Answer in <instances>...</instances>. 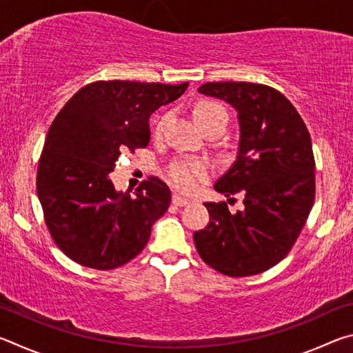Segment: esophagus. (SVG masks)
I'll return each mask as SVG.
<instances>
[{
  "mask_svg": "<svg viewBox=\"0 0 353 353\" xmlns=\"http://www.w3.org/2000/svg\"><path fill=\"white\" fill-rule=\"evenodd\" d=\"M188 202H190V201H188L187 198H182V196H179V194H172V204L177 205V207L187 205Z\"/></svg>",
  "mask_w": 353,
  "mask_h": 353,
  "instance_id": "obj_1",
  "label": "esophagus"
}]
</instances>
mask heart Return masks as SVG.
Returning a JSON list of instances; mask_svg holds the SVG:
<instances>
[{
	"label": "heart",
	"mask_w": 353,
	"mask_h": 353,
	"mask_svg": "<svg viewBox=\"0 0 353 353\" xmlns=\"http://www.w3.org/2000/svg\"><path fill=\"white\" fill-rule=\"evenodd\" d=\"M193 115L196 123L202 130H205L210 124L216 123L221 118H227V112L221 104L214 101L199 99L193 107ZM163 126V119L155 124V134H160ZM212 168L204 160L194 159H177L166 170V177L176 190L182 193H193L202 182L210 177Z\"/></svg>",
	"instance_id": "b5f03b06"
}]
</instances>
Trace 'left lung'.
<instances>
[{
	"mask_svg": "<svg viewBox=\"0 0 353 353\" xmlns=\"http://www.w3.org/2000/svg\"><path fill=\"white\" fill-rule=\"evenodd\" d=\"M199 92L238 110L240 152L214 190L227 198L241 194L244 210L205 202L210 223L194 232L196 249L224 276H255L290 254L312 212V139L296 107L265 83L207 82Z\"/></svg>",
	"mask_w": 353,
	"mask_h": 353,
	"instance_id": "left-lung-1",
	"label": "left lung"
}]
</instances>
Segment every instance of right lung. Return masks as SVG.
Masks as SVG:
<instances>
[{
  "instance_id": "right-lung-1",
  "label": "right lung",
  "mask_w": 353,
  "mask_h": 353,
  "mask_svg": "<svg viewBox=\"0 0 353 353\" xmlns=\"http://www.w3.org/2000/svg\"><path fill=\"white\" fill-rule=\"evenodd\" d=\"M187 87L97 81L57 113L39 159L37 196L48 230L68 259L109 271L145 249L152 224L170 207L168 185L151 176L134 194L117 193L109 174L123 151L148 146L151 113Z\"/></svg>"
}]
</instances>
